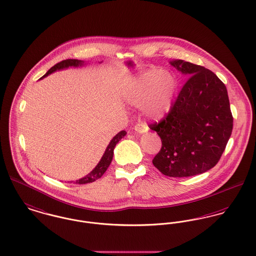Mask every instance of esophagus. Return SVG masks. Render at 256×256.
I'll list each match as a JSON object with an SVG mask.
<instances>
[{
	"instance_id": "34e87169",
	"label": "esophagus",
	"mask_w": 256,
	"mask_h": 256,
	"mask_svg": "<svg viewBox=\"0 0 256 256\" xmlns=\"http://www.w3.org/2000/svg\"><path fill=\"white\" fill-rule=\"evenodd\" d=\"M134 131L140 133V134H142V133H146L148 131V125L146 123H138L136 126H134Z\"/></svg>"
}]
</instances>
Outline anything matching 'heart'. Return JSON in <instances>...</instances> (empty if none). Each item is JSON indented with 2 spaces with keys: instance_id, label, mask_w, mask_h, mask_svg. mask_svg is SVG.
Returning a JSON list of instances; mask_svg holds the SVG:
<instances>
[{
  "instance_id": "1",
  "label": "heart",
  "mask_w": 256,
  "mask_h": 256,
  "mask_svg": "<svg viewBox=\"0 0 256 256\" xmlns=\"http://www.w3.org/2000/svg\"><path fill=\"white\" fill-rule=\"evenodd\" d=\"M177 86L172 73L151 68L127 82L122 95L131 106L142 107L148 118L162 120L172 107Z\"/></svg>"
}]
</instances>
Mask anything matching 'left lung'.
I'll return each mask as SVG.
<instances>
[{"mask_svg":"<svg viewBox=\"0 0 256 256\" xmlns=\"http://www.w3.org/2000/svg\"><path fill=\"white\" fill-rule=\"evenodd\" d=\"M170 64L188 79L166 118L149 126L162 140L152 162L170 177L200 174L215 166L232 133L228 90L209 69L182 60Z\"/></svg>","mask_w":256,"mask_h":256,"instance_id":"1","label":"left lung"}]
</instances>
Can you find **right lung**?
I'll return each mask as SVG.
<instances>
[{
  "label": "right lung",
  "instance_id": "obj_1",
  "mask_svg": "<svg viewBox=\"0 0 256 256\" xmlns=\"http://www.w3.org/2000/svg\"><path fill=\"white\" fill-rule=\"evenodd\" d=\"M84 66V60H62L60 62L56 64L53 68H50L47 73L45 75H43L40 79H43L45 77H47L48 75L52 74L56 70H62V69H66L68 68H78V66ZM126 131H120V133L116 134L112 140L110 142L108 146L105 150V153L103 154L101 160L97 164V166L92 170V172H90L88 175H86L84 177H82L79 180H76V184H86V183H92L94 182L95 180L99 179L102 175L105 174V172L107 170V168L110 164V162L112 160V156H114V149L116 148V146L118 144V142L122 140L123 136H126Z\"/></svg>",
  "mask_w": 256,
  "mask_h": 256
}]
</instances>
